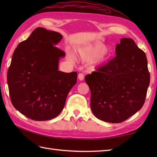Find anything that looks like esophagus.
Returning a JSON list of instances; mask_svg holds the SVG:
<instances>
[{
  "label": "esophagus",
  "instance_id": "34e87169",
  "mask_svg": "<svg viewBox=\"0 0 157 157\" xmlns=\"http://www.w3.org/2000/svg\"><path fill=\"white\" fill-rule=\"evenodd\" d=\"M78 79L80 81H82L83 79H84V75L83 74V73H79V74H78Z\"/></svg>",
  "mask_w": 157,
  "mask_h": 157
}]
</instances>
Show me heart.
I'll list each match as a JSON object with an SVG mask.
<instances>
[{
    "label": "heart",
    "instance_id": "obj_1",
    "mask_svg": "<svg viewBox=\"0 0 157 157\" xmlns=\"http://www.w3.org/2000/svg\"><path fill=\"white\" fill-rule=\"evenodd\" d=\"M105 51L104 46L101 44L89 45L80 48L78 51V56L79 59L84 63H89L98 59L99 61L104 59V54ZM71 60L74 59L73 56H70Z\"/></svg>",
    "mask_w": 157,
    "mask_h": 157
}]
</instances>
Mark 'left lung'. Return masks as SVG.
Wrapping results in <instances>:
<instances>
[{
  "mask_svg": "<svg viewBox=\"0 0 157 157\" xmlns=\"http://www.w3.org/2000/svg\"><path fill=\"white\" fill-rule=\"evenodd\" d=\"M115 57L85 77L96 117L121 123L140 110L150 84L147 59L132 38H121Z\"/></svg>",
  "mask_w": 157,
  "mask_h": 157,
  "instance_id": "left-lung-1",
  "label": "left lung"
}]
</instances>
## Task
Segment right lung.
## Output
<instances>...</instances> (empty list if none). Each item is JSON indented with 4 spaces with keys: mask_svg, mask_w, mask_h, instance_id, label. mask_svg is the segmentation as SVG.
<instances>
[{
    "mask_svg": "<svg viewBox=\"0 0 157 157\" xmlns=\"http://www.w3.org/2000/svg\"><path fill=\"white\" fill-rule=\"evenodd\" d=\"M63 38L56 32L37 28L20 42L7 72L11 101L21 114L35 121H47L64 108L78 73L59 71L65 53L56 47Z\"/></svg>",
    "mask_w": 157,
    "mask_h": 157,
    "instance_id": "obj_1",
    "label": "right lung"
}]
</instances>
